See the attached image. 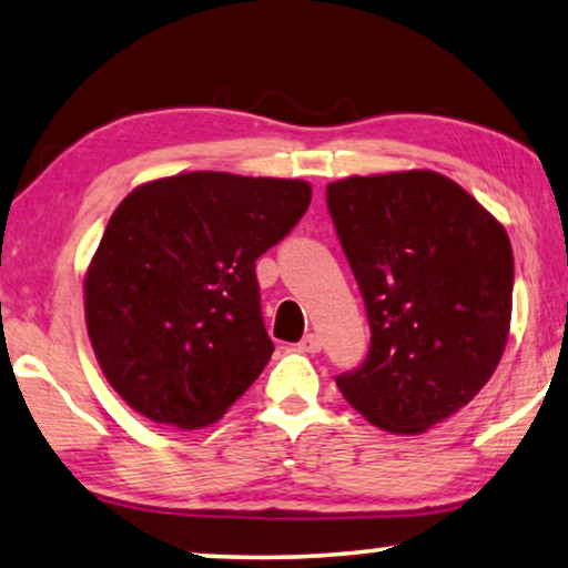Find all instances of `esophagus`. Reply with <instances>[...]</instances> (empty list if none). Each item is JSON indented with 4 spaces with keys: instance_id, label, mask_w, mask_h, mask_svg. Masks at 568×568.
Masks as SVG:
<instances>
[{
    "instance_id": "esophagus-1",
    "label": "esophagus",
    "mask_w": 568,
    "mask_h": 568,
    "mask_svg": "<svg viewBox=\"0 0 568 568\" xmlns=\"http://www.w3.org/2000/svg\"><path fill=\"white\" fill-rule=\"evenodd\" d=\"M321 346H324V342H321V336H318V334H306V336L301 338L298 349H301V352H306V354H318V352H321Z\"/></svg>"
}]
</instances>
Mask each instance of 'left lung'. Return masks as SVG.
I'll return each instance as SVG.
<instances>
[{"mask_svg":"<svg viewBox=\"0 0 568 568\" xmlns=\"http://www.w3.org/2000/svg\"><path fill=\"white\" fill-rule=\"evenodd\" d=\"M326 203L372 332L338 390L377 428L423 434L500 365L515 281L505 226L434 171L344 178Z\"/></svg>","mask_w":568,"mask_h":568,"instance_id":"left-lung-1","label":"left lung"}]
</instances>
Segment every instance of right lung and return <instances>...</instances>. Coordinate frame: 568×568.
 Segmentation results:
<instances>
[{"label":"right lung","mask_w":568,"mask_h":568,"mask_svg":"<svg viewBox=\"0 0 568 568\" xmlns=\"http://www.w3.org/2000/svg\"><path fill=\"white\" fill-rule=\"evenodd\" d=\"M298 178L181 173L142 183L109 219L83 281L91 346L142 416L209 426L273 354L255 262L301 222Z\"/></svg>","instance_id":"add662e5"}]
</instances>
